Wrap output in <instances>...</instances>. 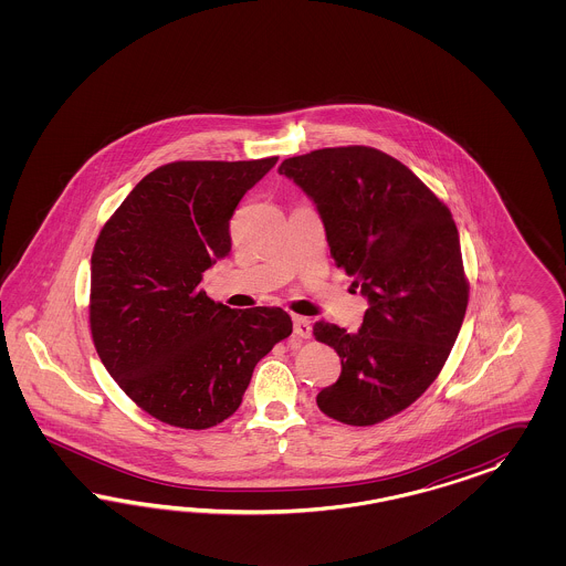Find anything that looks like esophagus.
<instances>
[{
	"label": "esophagus",
	"instance_id": "34e87169",
	"mask_svg": "<svg viewBox=\"0 0 566 566\" xmlns=\"http://www.w3.org/2000/svg\"><path fill=\"white\" fill-rule=\"evenodd\" d=\"M294 334L298 336V338H311V322H308L307 317H294Z\"/></svg>",
	"mask_w": 566,
	"mask_h": 566
}]
</instances>
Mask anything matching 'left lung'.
<instances>
[{
    "mask_svg": "<svg viewBox=\"0 0 566 566\" xmlns=\"http://www.w3.org/2000/svg\"><path fill=\"white\" fill-rule=\"evenodd\" d=\"M317 206L334 263L367 296L359 332L317 322L343 371L317 407L346 426H376L442 371L469 303L450 209L405 164L374 147H327L282 161Z\"/></svg>",
    "mask_w": 566,
    "mask_h": 566,
    "instance_id": "left-lung-1",
    "label": "left lung"
}]
</instances>
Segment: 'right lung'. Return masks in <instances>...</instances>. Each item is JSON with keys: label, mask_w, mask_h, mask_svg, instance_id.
Returning <instances> with one entry per match:
<instances>
[{"label": "right lung", "mask_w": 566, "mask_h": 566, "mask_svg": "<svg viewBox=\"0 0 566 566\" xmlns=\"http://www.w3.org/2000/svg\"><path fill=\"white\" fill-rule=\"evenodd\" d=\"M277 157L171 161L105 222L91 258V336L135 405L182 429L222 423L292 322L280 307L230 308L201 289L228 258L230 218Z\"/></svg>", "instance_id": "1"}]
</instances>
